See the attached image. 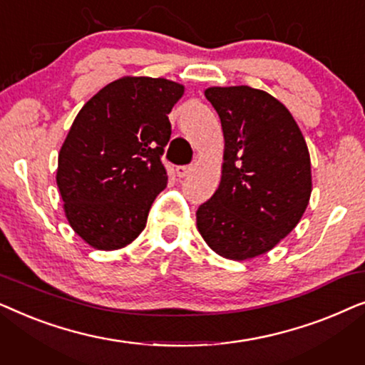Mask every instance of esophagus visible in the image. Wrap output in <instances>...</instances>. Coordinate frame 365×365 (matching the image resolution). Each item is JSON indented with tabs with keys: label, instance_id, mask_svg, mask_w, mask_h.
Here are the masks:
<instances>
[{
	"label": "esophagus",
	"instance_id": "34e87169",
	"mask_svg": "<svg viewBox=\"0 0 365 365\" xmlns=\"http://www.w3.org/2000/svg\"><path fill=\"white\" fill-rule=\"evenodd\" d=\"M192 171V166H178L176 168V176L181 179V178H186L189 173Z\"/></svg>",
	"mask_w": 365,
	"mask_h": 365
}]
</instances>
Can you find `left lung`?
<instances>
[{"label":"left lung","instance_id":"1","mask_svg":"<svg viewBox=\"0 0 365 365\" xmlns=\"http://www.w3.org/2000/svg\"><path fill=\"white\" fill-rule=\"evenodd\" d=\"M221 119L224 164L212 197L196 212L207 246L232 261L261 256L287 236L312 191L307 144L281 101L249 86L207 88Z\"/></svg>","mask_w":365,"mask_h":365}]
</instances>
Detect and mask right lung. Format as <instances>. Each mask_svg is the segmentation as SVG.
I'll list each match as a JSON object with an SVG mask.
<instances>
[{
	"label": "right lung",
	"instance_id": "add662e5",
	"mask_svg": "<svg viewBox=\"0 0 365 365\" xmlns=\"http://www.w3.org/2000/svg\"><path fill=\"white\" fill-rule=\"evenodd\" d=\"M182 93L169 79L126 76L78 113L59 151L56 182L69 226L89 246L121 249L146 227L168 184L161 161L171 138L168 114Z\"/></svg>",
	"mask_w": 365,
	"mask_h": 365
}]
</instances>
